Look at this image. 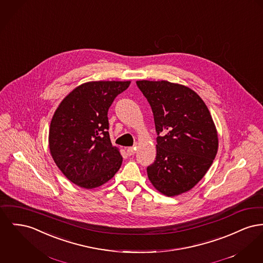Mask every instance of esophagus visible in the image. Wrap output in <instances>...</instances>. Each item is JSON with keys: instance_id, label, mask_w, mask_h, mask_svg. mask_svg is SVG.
<instances>
[{"instance_id": "obj_1", "label": "esophagus", "mask_w": 263, "mask_h": 263, "mask_svg": "<svg viewBox=\"0 0 263 263\" xmlns=\"http://www.w3.org/2000/svg\"><path fill=\"white\" fill-rule=\"evenodd\" d=\"M135 152H136V150H135V148H133V147H129V148L127 149V155H128V156L134 155L135 154Z\"/></svg>"}]
</instances>
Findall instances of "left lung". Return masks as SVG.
Masks as SVG:
<instances>
[{
    "mask_svg": "<svg viewBox=\"0 0 263 263\" xmlns=\"http://www.w3.org/2000/svg\"><path fill=\"white\" fill-rule=\"evenodd\" d=\"M136 83L151 105L157 134H162L148 178L161 194L181 195L201 181L216 158L215 122L198 93L187 86L167 80Z\"/></svg>",
    "mask_w": 263,
    "mask_h": 263,
    "instance_id": "obj_1",
    "label": "left lung"
}]
</instances>
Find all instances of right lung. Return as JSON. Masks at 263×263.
<instances>
[{
	"label": "right lung",
	"instance_id": "1",
	"mask_svg": "<svg viewBox=\"0 0 263 263\" xmlns=\"http://www.w3.org/2000/svg\"><path fill=\"white\" fill-rule=\"evenodd\" d=\"M131 81H89L68 93L55 110L48 132L49 152L62 174L83 189L111 180L122 164L109 136L108 109Z\"/></svg>",
	"mask_w": 263,
	"mask_h": 263
}]
</instances>
